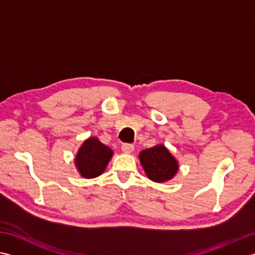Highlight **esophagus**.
<instances>
[{
    "mask_svg": "<svg viewBox=\"0 0 255 255\" xmlns=\"http://www.w3.org/2000/svg\"><path fill=\"white\" fill-rule=\"evenodd\" d=\"M122 150L126 153H130L133 151V144L131 143H124L122 146Z\"/></svg>",
    "mask_w": 255,
    "mask_h": 255,
    "instance_id": "esophagus-1",
    "label": "esophagus"
}]
</instances>
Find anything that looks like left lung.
Listing matches in <instances>:
<instances>
[{"mask_svg": "<svg viewBox=\"0 0 255 255\" xmlns=\"http://www.w3.org/2000/svg\"><path fill=\"white\" fill-rule=\"evenodd\" d=\"M139 160L147 177L154 182L170 180L178 172V161L163 144L144 149L139 153Z\"/></svg>", "mask_w": 255, "mask_h": 255, "instance_id": "8db88e82", "label": "left lung"}]
</instances>
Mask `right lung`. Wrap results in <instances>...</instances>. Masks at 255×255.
I'll return each instance as SVG.
<instances>
[{
	"mask_svg": "<svg viewBox=\"0 0 255 255\" xmlns=\"http://www.w3.org/2000/svg\"><path fill=\"white\" fill-rule=\"evenodd\" d=\"M113 153L112 149L105 146L97 138H88L79 148L75 158V166L82 177L96 178L105 171Z\"/></svg>",
	"mask_w": 255,
	"mask_h": 255,
	"instance_id": "right-lung-1",
	"label": "right lung"
}]
</instances>
